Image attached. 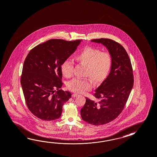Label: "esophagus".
Returning <instances> with one entry per match:
<instances>
[{
  "label": "esophagus",
  "mask_w": 157,
  "mask_h": 157,
  "mask_svg": "<svg viewBox=\"0 0 157 157\" xmlns=\"http://www.w3.org/2000/svg\"><path fill=\"white\" fill-rule=\"evenodd\" d=\"M78 95L77 94H73V95H72V97L73 98H75V97H77V96Z\"/></svg>",
  "instance_id": "obj_1"
}]
</instances>
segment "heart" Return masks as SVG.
I'll return each instance as SVG.
<instances>
[{
	"label": "heart",
	"mask_w": 157,
	"mask_h": 157,
	"mask_svg": "<svg viewBox=\"0 0 157 157\" xmlns=\"http://www.w3.org/2000/svg\"><path fill=\"white\" fill-rule=\"evenodd\" d=\"M74 59L78 63L86 66L84 75L88 77L94 84L101 82L111 69V54L91 47L84 48L75 56ZM61 69L63 75L66 78H70L73 75L71 62L66 60L62 63ZM67 87L73 92L81 93L90 90L91 84L87 79L74 78L67 83Z\"/></svg>",
	"instance_id": "heart-1"
}]
</instances>
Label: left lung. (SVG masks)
Here are the masks:
<instances>
[{
  "mask_svg": "<svg viewBox=\"0 0 157 157\" xmlns=\"http://www.w3.org/2000/svg\"><path fill=\"white\" fill-rule=\"evenodd\" d=\"M91 42L105 46L112 58L109 75L95 91L99 103L86 98L80 110L82 120L94 125H101L115 120L122 112L133 86V70L129 56L120 44L108 38Z\"/></svg>",
  "mask_w": 157,
  "mask_h": 157,
  "instance_id": "obj_1",
  "label": "left lung"
}]
</instances>
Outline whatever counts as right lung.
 <instances>
[{"label":"right lung","mask_w":157,"mask_h":157,"mask_svg":"<svg viewBox=\"0 0 157 157\" xmlns=\"http://www.w3.org/2000/svg\"><path fill=\"white\" fill-rule=\"evenodd\" d=\"M82 41L52 39L35 46L27 55L21 85L27 107L38 119L52 121L61 116L62 107L71 94L59 89L63 84L61 66Z\"/></svg>","instance_id":"1"}]
</instances>
